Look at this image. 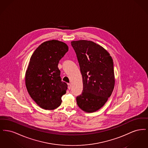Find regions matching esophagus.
Wrapping results in <instances>:
<instances>
[{"label":"esophagus","instance_id":"obj_1","mask_svg":"<svg viewBox=\"0 0 148 148\" xmlns=\"http://www.w3.org/2000/svg\"><path fill=\"white\" fill-rule=\"evenodd\" d=\"M68 89L70 90L71 89V84L70 83H68Z\"/></svg>","mask_w":148,"mask_h":148}]
</instances>
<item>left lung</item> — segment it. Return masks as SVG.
<instances>
[{"mask_svg":"<svg viewBox=\"0 0 148 148\" xmlns=\"http://www.w3.org/2000/svg\"><path fill=\"white\" fill-rule=\"evenodd\" d=\"M71 44L77 55L83 83L77 103L85 112H94L105 104L113 92V59L106 50L92 41H73Z\"/></svg>","mask_w":148,"mask_h":148,"instance_id":"obj_1","label":"left lung"}]
</instances>
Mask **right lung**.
<instances>
[{
  "label": "right lung",
  "mask_w": 148,
  "mask_h": 148,
  "mask_svg": "<svg viewBox=\"0 0 148 148\" xmlns=\"http://www.w3.org/2000/svg\"><path fill=\"white\" fill-rule=\"evenodd\" d=\"M68 51L63 42L52 40L42 43L30 58L25 85L31 98L44 109L53 110L62 103L68 85L62 81L58 65Z\"/></svg>",
  "instance_id": "1"
}]
</instances>
